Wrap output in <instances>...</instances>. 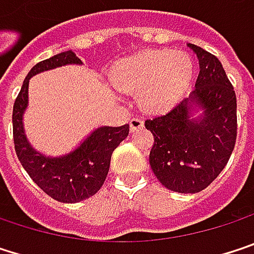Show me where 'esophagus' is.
Masks as SVG:
<instances>
[{"mask_svg": "<svg viewBox=\"0 0 254 254\" xmlns=\"http://www.w3.org/2000/svg\"><path fill=\"white\" fill-rule=\"evenodd\" d=\"M129 127H130V132H135V130L144 127V121L141 118H132L129 122Z\"/></svg>", "mask_w": 254, "mask_h": 254, "instance_id": "1", "label": "esophagus"}]
</instances>
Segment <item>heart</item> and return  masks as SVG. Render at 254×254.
<instances>
[{"instance_id": "obj_1", "label": "heart", "mask_w": 254, "mask_h": 254, "mask_svg": "<svg viewBox=\"0 0 254 254\" xmlns=\"http://www.w3.org/2000/svg\"><path fill=\"white\" fill-rule=\"evenodd\" d=\"M192 76L188 54L171 50H148L121 60L112 72L113 85L127 92H139L142 109L159 112L174 106Z\"/></svg>"}]
</instances>
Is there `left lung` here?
Returning a JSON list of instances; mask_svg holds the SVG:
<instances>
[{
  "label": "left lung",
  "instance_id": "left-lung-1",
  "mask_svg": "<svg viewBox=\"0 0 254 254\" xmlns=\"http://www.w3.org/2000/svg\"><path fill=\"white\" fill-rule=\"evenodd\" d=\"M200 72L194 91L166 115L145 121L154 136L150 166L171 191L194 194L227 166L237 138V98L221 62L187 44Z\"/></svg>",
  "mask_w": 254,
  "mask_h": 254
}]
</instances>
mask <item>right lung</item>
I'll list each match as a JSON object with an SVG mask.
<instances>
[{"label": "right lung", "mask_w": 254, "mask_h": 254, "mask_svg": "<svg viewBox=\"0 0 254 254\" xmlns=\"http://www.w3.org/2000/svg\"><path fill=\"white\" fill-rule=\"evenodd\" d=\"M67 64H82L69 50L35 64L23 80L13 107V135L16 154L33 182L50 197L62 203H77L94 195L104 184L115 148L129 133V125L95 127L76 148L63 156H47L32 147L23 125L29 106L30 77Z\"/></svg>", "instance_id": "right-lung-1"}]
</instances>
